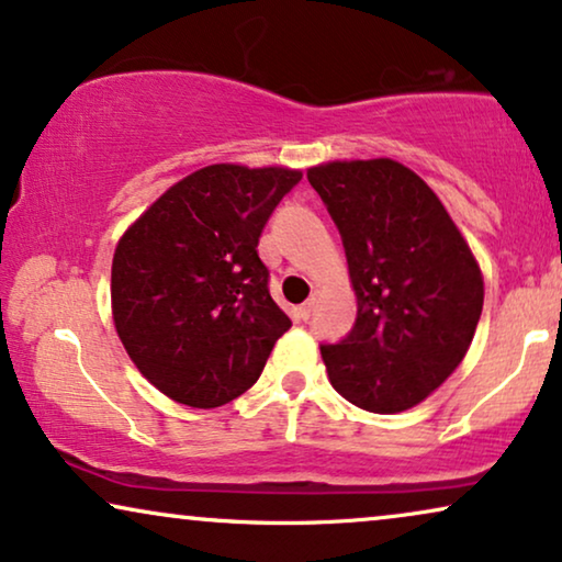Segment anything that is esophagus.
<instances>
[{
	"instance_id": "34e87169",
	"label": "esophagus",
	"mask_w": 562,
	"mask_h": 562,
	"mask_svg": "<svg viewBox=\"0 0 562 562\" xmlns=\"http://www.w3.org/2000/svg\"><path fill=\"white\" fill-rule=\"evenodd\" d=\"M313 308H316V295H311L308 301H305L301 308H297V318L301 321H308L311 318V313H313Z\"/></svg>"
}]
</instances>
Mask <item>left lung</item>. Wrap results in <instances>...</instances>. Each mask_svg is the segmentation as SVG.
<instances>
[{
	"mask_svg": "<svg viewBox=\"0 0 562 562\" xmlns=\"http://www.w3.org/2000/svg\"><path fill=\"white\" fill-rule=\"evenodd\" d=\"M308 182L339 228L357 318L321 344L328 380L372 414H398L462 362L483 311V277L450 213L393 159L331 161Z\"/></svg>",
	"mask_w": 562,
	"mask_h": 562,
	"instance_id": "1",
	"label": "left lung"
}]
</instances>
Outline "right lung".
I'll return each instance as SVG.
<instances>
[{"instance_id":"right-lung-1","label":"right lung","mask_w":562,"mask_h":562,"mask_svg":"<svg viewBox=\"0 0 562 562\" xmlns=\"http://www.w3.org/2000/svg\"><path fill=\"white\" fill-rule=\"evenodd\" d=\"M301 171L213 164L169 187L120 238L112 316L125 351L171 401L215 408L257 383L293 326L257 244Z\"/></svg>"}]
</instances>
